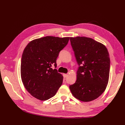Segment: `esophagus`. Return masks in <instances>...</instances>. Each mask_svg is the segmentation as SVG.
<instances>
[{
    "mask_svg": "<svg viewBox=\"0 0 125 125\" xmlns=\"http://www.w3.org/2000/svg\"><path fill=\"white\" fill-rule=\"evenodd\" d=\"M63 78H66L67 77V74L63 73Z\"/></svg>",
    "mask_w": 125,
    "mask_h": 125,
    "instance_id": "1",
    "label": "esophagus"
}]
</instances>
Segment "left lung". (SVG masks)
Segmentation results:
<instances>
[{
  "mask_svg": "<svg viewBox=\"0 0 125 125\" xmlns=\"http://www.w3.org/2000/svg\"><path fill=\"white\" fill-rule=\"evenodd\" d=\"M78 65L77 80L69 86L72 94L83 102L99 97L108 84L110 58L103 44L86 37H70Z\"/></svg>",
  "mask_w": 125,
  "mask_h": 125,
  "instance_id": "1",
  "label": "left lung"
}]
</instances>
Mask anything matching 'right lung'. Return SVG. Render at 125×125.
Masks as SVG:
<instances>
[{"label":"right lung","mask_w":125,"mask_h":125,"mask_svg":"<svg viewBox=\"0 0 125 125\" xmlns=\"http://www.w3.org/2000/svg\"><path fill=\"white\" fill-rule=\"evenodd\" d=\"M69 37L47 36L34 40L26 45L22 55L21 77L26 90L36 99L45 101L53 97L62 85V75L53 69L59 52Z\"/></svg>","instance_id":"add662e5"}]
</instances>
